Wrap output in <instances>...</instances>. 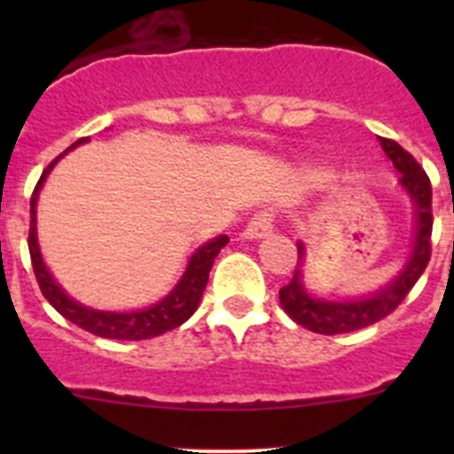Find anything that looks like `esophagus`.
Instances as JSON below:
<instances>
[{
	"mask_svg": "<svg viewBox=\"0 0 454 454\" xmlns=\"http://www.w3.org/2000/svg\"><path fill=\"white\" fill-rule=\"evenodd\" d=\"M272 223H274V215L272 210H259V213L253 215L246 226L244 237L246 239H261V237L268 235L272 231Z\"/></svg>",
	"mask_w": 454,
	"mask_h": 454,
	"instance_id": "1",
	"label": "esophagus"
}]
</instances>
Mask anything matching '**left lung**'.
<instances>
[{
  "label": "left lung",
  "instance_id": "8db88e82",
  "mask_svg": "<svg viewBox=\"0 0 454 454\" xmlns=\"http://www.w3.org/2000/svg\"><path fill=\"white\" fill-rule=\"evenodd\" d=\"M384 153L393 162V167L402 173L400 182L411 198L415 201V213H418V228H415V244L411 253L409 263L404 265L402 274L393 278L387 287L375 292L373 296L358 301H318L305 292L301 283V268L294 270V277L287 286L278 290L283 309L294 323L309 332L325 333H347L356 329L369 327L378 320L387 318L395 312L397 305L409 296L418 278L422 277L426 265L430 261V235H433V189L426 171L419 167L418 160L402 149L395 140L380 138ZM303 259V244H299V261Z\"/></svg>",
  "mask_w": 454,
  "mask_h": 454
}]
</instances>
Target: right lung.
<instances>
[{
	"instance_id": "right-lung-1",
	"label": "right lung",
	"mask_w": 454,
	"mask_h": 454,
	"mask_svg": "<svg viewBox=\"0 0 454 454\" xmlns=\"http://www.w3.org/2000/svg\"><path fill=\"white\" fill-rule=\"evenodd\" d=\"M85 138L76 140L74 145L67 146L63 153H67L70 149L79 146ZM61 153V155H63ZM59 155V158H61ZM54 158L52 162L45 167V171L41 173L39 182H36L35 191H32L30 198V231H28V250H30V261L32 270H35L36 283L41 287V294L50 301L54 309L59 314L66 316L67 320H72L74 325H79L85 332L94 333L100 338H114V340H145V338L160 336L164 332H171V329L180 327L184 320H189L198 309L201 294H204V287L208 283V272L213 268L215 256L219 254V250L228 244V237L222 235L217 239L208 241L201 248L191 256L189 268H186L184 277L180 278V283L176 286V290L167 296V299L160 301L153 308L140 309V312H98V309L83 308L81 303L72 301L61 287L57 286V281L52 278V274L45 270L43 259H41L39 246H36V219H35V206L36 198H39V189L43 184L45 176L52 171V167L57 164Z\"/></svg>"
}]
</instances>
